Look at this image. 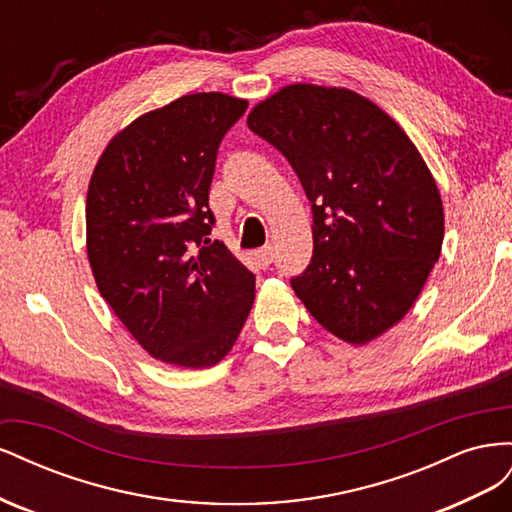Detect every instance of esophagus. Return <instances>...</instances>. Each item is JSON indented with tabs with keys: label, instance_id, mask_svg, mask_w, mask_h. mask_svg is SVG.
I'll return each instance as SVG.
<instances>
[{
	"label": "esophagus",
	"instance_id": "1",
	"mask_svg": "<svg viewBox=\"0 0 512 512\" xmlns=\"http://www.w3.org/2000/svg\"><path fill=\"white\" fill-rule=\"evenodd\" d=\"M256 258H258V262H260L262 267H269L271 262H273V258H275V254H273V247H271V245L260 247V250H256Z\"/></svg>",
	"mask_w": 512,
	"mask_h": 512
}]
</instances>
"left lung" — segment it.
Instances as JSON below:
<instances>
[{"label": "left lung", "instance_id": "obj_1", "mask_svg": "<svg viewBox=\"0 0 512 512\" xmlns=\"http://www.w3.org/2000/svg\"><path fill=\"white\" fill-rule=\"evenodd\" d=\"M280 149L314 213V256L292 277L324 329L363 346L404 318L440 258L444 209L399 123L346 87L294 83L247 115Z\"/></svg>", "mask_w": 512, "mask_h": 512}]
</instances>
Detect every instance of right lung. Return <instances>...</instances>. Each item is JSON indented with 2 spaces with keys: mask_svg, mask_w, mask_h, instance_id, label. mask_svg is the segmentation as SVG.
I'll use <instances>...</instances> for the list:
<instances>
[{
  "mask_svg": "<svg viewBox=\"0 0 512 512\" xmlns=\"http://www.w3.org/2000/svg\"><path fill=\"white\" fill-rule=\"evenodd\" d=\"M245 108L203 91L149 111L111 138L89 181L87 256L98 290L166 365L220 363L254 303V273L209 239L215 156Z\"/></svg>",
  "mask_w": 512,
  "mask_h": 512,
  "instance_id": "right-lung-1",
  "label": "right lung"
}]
</instances>
